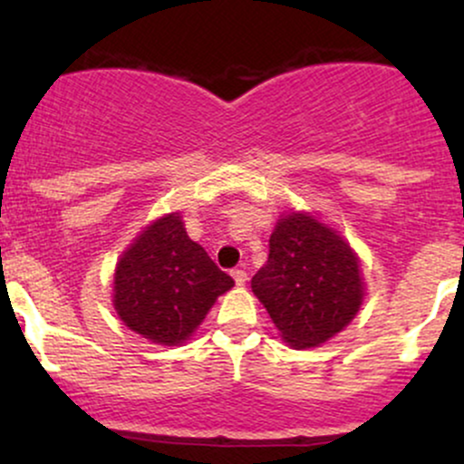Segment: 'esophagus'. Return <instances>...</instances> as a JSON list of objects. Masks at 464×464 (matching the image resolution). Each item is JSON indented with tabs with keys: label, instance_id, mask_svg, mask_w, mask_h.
<instances>
[{
	"label": "esophagus",
	"instance_id": "1",
	"mask_svg": "<svg viewBox=\"0 0 464 464\" xmlns=\"http://www.w3.org/2000/svg\"><path fill=\"white\" fill-rule=\"evenodd\" d=\"M231 275H233V279H236V284H237V285H244V284H246L248 275H246V270H244V268H236V270H231Z\"/></svg>",
	"mask_w": 464,
	"mask_h": 464
}]
</instances>
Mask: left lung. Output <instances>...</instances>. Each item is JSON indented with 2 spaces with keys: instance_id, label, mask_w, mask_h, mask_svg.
<instances>
[{
  "instance_id": "left-lung-1",
  "label": "left lung",
  "mask_w": 464,
  "mask_h": 464,
  "mask_svg": "<svg viewBox=\"0 0 464 464\" xmlns=\"http://www.w3.org/2000/svg\"><path fill=\"white\" fill-rule=\"evenodd\" d=\"M255 296L295 349L318 347L353 321L364 296L355 253L310 214L281 216L268 262L250 281Z\"/></svg>"
}]
</instances>
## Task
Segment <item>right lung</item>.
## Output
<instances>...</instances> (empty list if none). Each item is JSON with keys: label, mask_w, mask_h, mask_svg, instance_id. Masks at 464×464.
I'll list each match as a JSON object with an SVG mask.
<instances>
[{"label": "right lung", "mask_w": 464, "mask_h": 464, "mask_svg": "<svg viewBox=\"0 0 464 464\" xmlns=\"http://www.w3.org/2000/svg\"><path fill=\"white\" fill-rule=\"evenodd\" d=\"M236 281L191 242L179 214L154 220L115 268L113 305L132 332L157 344L185 343Z\"/></svg>", "instance_id": "obj_1"}]
</instances>
